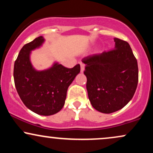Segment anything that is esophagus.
<instances>
[{
  "mask_svg": "<svg viewBox=\"0 0 153 153\" xmlns=\"http://www.w3.org/2000/svg\"><path fill=\"white\" fill-rule=\"evenodd\" d=\"M84 70H85V65L83 63L80 62V71H81V73L84 71Z\"/></svg>",
  "mask_w": 153,
  "mask_h": 153,
  "instance_id": "34e87169",
  "label": "esophagus"
}]
</instances>
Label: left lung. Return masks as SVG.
<instances>
[{
    "mask_svg": "<svg viewBox=\"0 0 153 153\" xmlns=\"http://www.w3.org/2000/svg\"><path fill=\"white\" fill-rule=\"evenodd\" d=\"M113 50L87 56L84 74L91 105L101 113L111 114L132 99L138 83V65L127 42L114 39Z\"/></svg>",
    "mask_w": 153,
    "mask_h": 153,
    "instance_id": "obj_1",
    "label": "left lung"
}]
</instances>
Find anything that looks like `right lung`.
Wrapping results in <instances>:
<instances>
[{
	"label": "right lung",
	"instance_id": "obj_1",
	"mask_svg": "<svg viewBox=\"0 0 153 153\" xmlns=\"http://www.w3.org/2000/svg\"><path fill=\"white\" fill-rule=\"evenodd\" d=\"M44 42L40 36L22 47L14 63L13 78L24 105L37 114L50 116L62 108L68 87L80 73V66L67 68L56 62L45 71H36L30 62L31 51Z\"/></svg>",
	"mask_w": 153,
	"mask_h": 153
}]
</instances>
